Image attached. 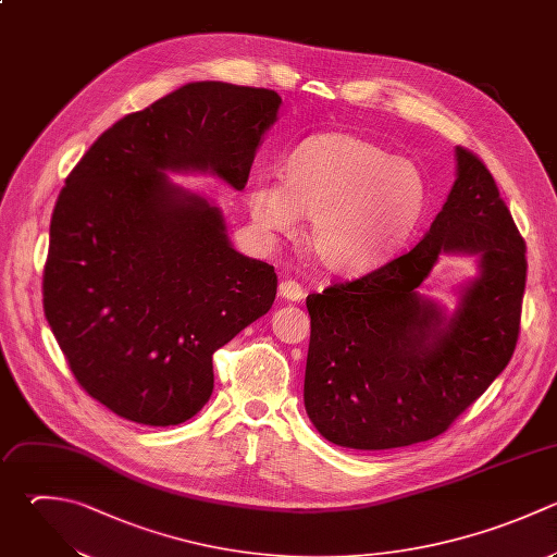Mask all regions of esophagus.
Returning a JSON list of instances; mask_svg holds the SVG:
<instances>
[{
    "mask_svg": "<svg viewBox=\"0 0 557 557\" xmlns=\"http://www.w3.org/2000/svg\"><path fill=\"white\" fill-rule=\"evenodd\" d=\"M278 296L287 302H300L305 298V289L296 281H283L278 285Z\"/></svg>",
    "mask_w": 557,
    "mask_h": 557,
    "instance_id": "34e87169",
    "label": "esophagus"
}]
</instances>
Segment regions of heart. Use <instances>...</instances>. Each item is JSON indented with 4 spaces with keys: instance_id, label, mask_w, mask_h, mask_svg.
<instances>
[{
    "instance_id": "b5f03b06",
    "label": "heart",
    "mask_w": 557,
    "mask_h": 557,
    "mask_svg": "<svg viewBox=\"0 0 557 557\" xmlns=\"http://www.w3.org/2000/svg\"><path fill=\"white\" fill-rule=\"evenodd\" d=\"M246 205L265 231L289 235L311 220L309 250L337 274H361L398 255L418 231L429 185L420 168L350 133L305 139L281 163V185L250 183Z\"/></svg>"
}]
</instances>
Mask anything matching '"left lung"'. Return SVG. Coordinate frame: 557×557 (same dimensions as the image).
<instances>
[{"label": "left lung", "instance_id": "1", "mask_svg": "<svg viewBox=\"0 0 557 557\" xmlns=\"http://www.w3.org/2000/svg\"><path fill=\"white\" fill-rule=\"evenodd\" d=\"M455 161L442 211L407 255L307 296L305 409L337 446L383 450L444 433L513 355L524 242L485 165L463 148ZM440 253L478 257L450 314L419 292Z\"/></svg>", "mask_w": 557, "mask_h": 557}]
</instances>
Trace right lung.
I'll list each match as a JSON object with an SVG mask.
<instances>
[{
  "label": "right lung",
  "instance_id": "1",
  "mask_svg": "<svg viewBox=\"0 0 557 557\" xmlns=\"http://www.w3.org/2000/svg\"><path fill=\"white\" fill-rule=\"evenodd\" d=\"M281 96L189 83L113 124L57 200L44 272L52 333L89 396L150 426L213 392V352L265 315L276 274L237 252L222 211L168 174L242 191Z\"/></svg>",
  "mask_w": 557,
  "mask_h": 557
}]
</instances>
